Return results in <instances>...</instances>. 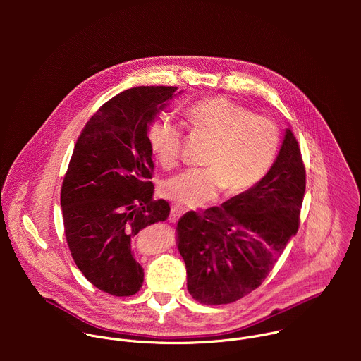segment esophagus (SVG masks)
Returning <instances> with one entry per match:
<instances>
[{"label": "esophagus", "instance_id": "esophagus-1", "mask_svg": "<svg viewBox=\"0 0 361 361\" xmlns=\"http://www.w3.org/2000/svg\"><path fill=\"white\" fill-rule=\"evenodd\" d=\"M183 214H184V210L180 209V207H177V205H174V207H171L170 221H171V223H177Z\"/></svg>", "mask_w": 361, "mask_h": 361}]
</instances>
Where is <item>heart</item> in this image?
Masks as SVG:
<instances>
[{
    "label": "heart",
    "instance_id": "obj_1",
    "mask_svg": "<svg viewBox=\"0 0 361 361\" xmlns=\"http://www.w3.org/2000/svg\"><path fill=\"white\" fill-rule=\"evenodd\" d=\"M190 130L207 135L213 144L205 157L207 169H190L161 185V192L183 207H197L227 194H238L259 183L273 164L280 134L276 124L224 97L197 101L187 109ZM149 149L159 163L171 169L181 152V128L170 118L154 121L147 133Z\"/></svg>",
    "mask_w": 361,
    "mask_h": 361
}]
</instances>
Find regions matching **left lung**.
Here are the masks:
<instances>
[{"mask_svg":"<svg viewBox=\"0 0 361 361\" xmlns=\"http://www.w3.org/2000/svg\"><path fill=\"white\" fill-rule=\"evenodd\" d=\"M304 191L298 142L286 128L274 164L254 187L202 214L185 213L177 243L192 298L228 304L259 287L298 230Z\"/></svg>","mask_w":361,"mask_h":361,"instance_id":"8db88e82","label":"left lung"}]
</instances>
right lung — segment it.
<instances>
[{"label": "right lung", "instance_id": "1", "mask_svg": "<svg viewBox=\"0 0 361 361\" xmlns=\"http://www.w3.org/2000/svg\"><path fill=\"white\" fill-rule=\"evenodd\" d=\"M176 91L134 87L101 106L78 137L63 181L61 209L73 259L92 286L111 295L140 290L144 270L133 240L170 216L166 200H152L147 133Z\"/></svg>", "mask_w": 361, "mask_h": 361}]
</instances>
